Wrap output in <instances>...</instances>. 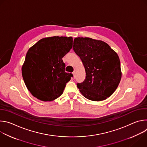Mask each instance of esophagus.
Instances as JSON below:
<instances>
[{
  "label": "esophagus",
  "instance_id": "obj_1",
  "mask_svg": "<svg viewBox=\"0 0 147 147\" xmlns=\"http://www.w3.org/2000/svg\"><path fill=\"white\" fill-rule=\"evenodd\" d=\"M73 74L74 78V77H75V75H76V72H75V71H73Z\"/></svg>",
  "mask_w": 147,
  "mask_h": 147
}]
</instances>
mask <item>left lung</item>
<instances>
[{"label": "left lung", "mask_w": 147, "mask_h": 147, "mask_svg": "<svg viewBox=\"0 0 147 147\" xmlns=\"http://www.w3.org/2000/svg\"><path fill=\"white\" fill-rule=\"evenodd\" d=\"M73 50L80 57L86 78L77 86L85 98L101 101L111 96L121 78L118 55L105 42L91 38L74 39Z\"/></svg>", "instance_id": "8db88e82"}]
</instances>
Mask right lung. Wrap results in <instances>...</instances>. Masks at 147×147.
Masks as SVG:
<instances>
[{"mask_svg": "<svg viewBox=\"0 0 147 147\" xmlns=\"http://www.w3.org/2000/svg\"><path fill=\"white\" fill-rule=\"evenodd\" d=\"M73 47L71 36H54L40 39L28 51L22 76L31 94L42 101H52L63 92L73 76L65 72L62 58Z\"/></svg>", "mask_w": 147, "mask_h": 147, "instance_id": "1", "label": "right lung"}]
</instances>
